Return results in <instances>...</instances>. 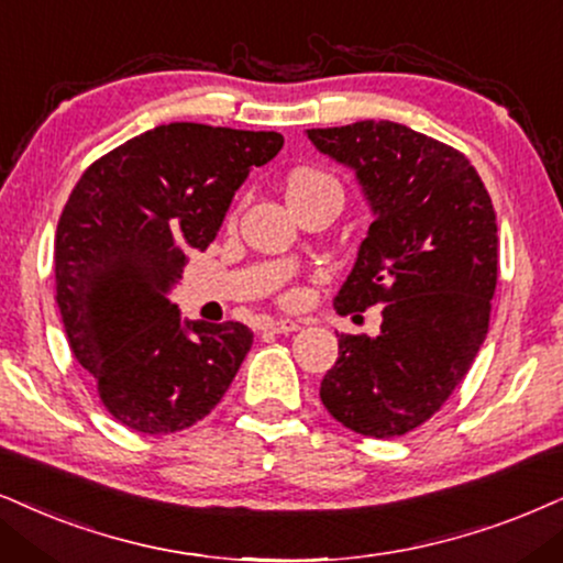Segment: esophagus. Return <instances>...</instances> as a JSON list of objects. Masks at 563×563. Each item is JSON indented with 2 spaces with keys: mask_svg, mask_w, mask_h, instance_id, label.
I'll list each match as a JSON object with an SVG mask.
<instances>
[{
  "mask_svg": "<svg viewBox=\"0 0 563 563\" xmlns=\"http://www.w3.org/2000/svg\"><path fill=\"white\" fill-rule=\"evenodd\" d=\"M301 324H303L301 319H269V322L265 324V330L277 332V334H288V332H296Z\"/></svg>",
  "mask_w": 563,
  "mask_h": 563,
  "instance_id": "obj_1",
  "label": "esophagus"
}]
</instances>
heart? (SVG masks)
I'll list each match as a JSON object with an SVG mask.
<instances>
[{
	"instance_id": "b5f03b06",
	"label": "heart",
	"mask_w": 563,
	"mask_h": 563,
	"mask_svg": "<svg viewBox=\"0 0 563 563\" xmlns=\"http://www.w3.org/2000/svg\"><path fill=\"white\" fill-rule=\"evenodd\" d=\"M286 195H288V202H296V199L322 197V195L343 197V187H340V181L334 179V176L327 174V170L301 168L288 179Z\"/></svg>"
}]
</instances>
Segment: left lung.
<instances>
[{
  "mask_svg": "<svg viewBox=\"0 0 563 563\" xmlns=\"http://www.w3.org/2000/svg\"><path fill=\"white\" fill-rule=\"evenodd\" d=\"M306 137L353 170L374 216L334 309L384 306L376 338L340 334L319 397L361 437H402L446 402L486 340L494 205L465 155L405 124L366 119Z\"/></svg>",
  "mask_w": 563,
  "mask_h": 563,
  "instance_id": "1",
  "label": "left lung"
}]
</instances>
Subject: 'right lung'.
<instances>
[{
	"label": "right lung",
	"instance_id": "1",
	"mask_svg": "<svg viewBox=\"0 0 563 563\" xmlns=\"http://www.w3.org/2000/svg\"><path fill=\"white\" fill-rule=\"evenodd\" d=\"M280 147L277 132L163 124L92 163L64 205L56 303L75 358L126 429H189L231 387L252 330L181 319L168 294L218 236L249 170Z\"/></svg>",
	"mask_w": 563,
	"mask_h": 563
}]
</instances>
